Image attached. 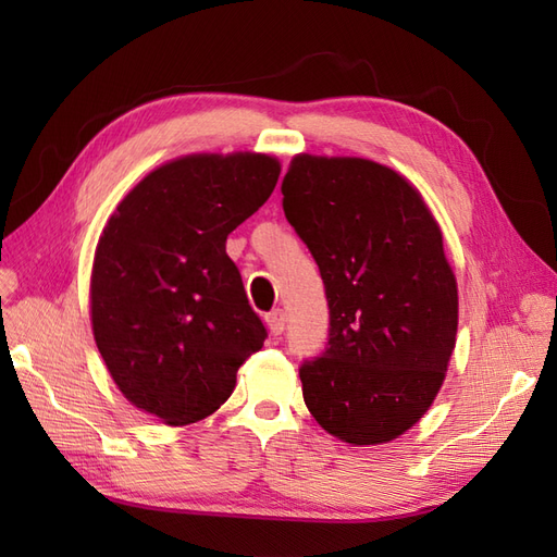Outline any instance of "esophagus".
<instances>
[{"mask_svg":"<svg viewBox=\"0 0 557 557\" xmlns=\"http://www.w3.org/2000/svg\"><path fill=\"white\" fill-rule=\"evenodd\" d=\"M264 323H267L269 332H272L274 336H278L285 330V313H283V309H274L272 313H267L264 315Z\"/></svg>","mask_w":557,"mask_h":557,"instance_id":"obj_1","label":"esophagus"}]
</instances>
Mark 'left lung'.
I'll return each mask as SVG.
<instances>
[{"mask_svg":"<svg viewBox=\"0 0 557 557\" xmlns=\"http://www.w3.org/2000/svg\"><path fill=\"white\" fill-rule=\"evenodd\" d=\"M283 211L325 283L330 342L301 364L318 425L350 446L397 440L440 395L458 334V281L416 185L367 158L297 153Z\"/></svg>","mask_w":557,"mask_h":557,"instance_id":"left-lung-1","label":"left lung"}]
</instances>
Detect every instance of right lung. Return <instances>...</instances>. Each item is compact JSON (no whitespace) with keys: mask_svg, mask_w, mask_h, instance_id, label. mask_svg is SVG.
Returning <instances> with one entry per match:
<instances>
[{"mask_svg":"<svg viewBox=\"0 0 557 557\" xmlns=\"http://www.w3.org/2000/svg\"><path fill=\"white\" fill-rule=\"evenodd\" d=\"M267 153H193L117 201L95 248L90 323L123 397L164 425L211 416L264 344L225 242L274 193Z\"/></svg>","mask_w":557,"mask_h":557,"instance_id":"right-lung-1","label":"right lung"}]
</instances>
